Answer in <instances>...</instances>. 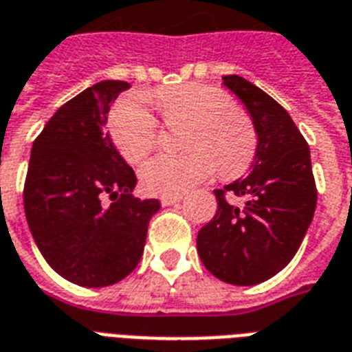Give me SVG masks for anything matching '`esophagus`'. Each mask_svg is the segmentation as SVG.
<instances>
[{"label":"esophagus","instance_id":"obj_1","mask_svg":"<svg viewBox=\"0 0 352 352\" xmlns=\"http://www.w3.org/2000/svg\"><path fill=\"white\" fill-rule=\"evenodd\" d=\"M179 201H183V196H162L160 197V203L164 207H169V205H177Z\"/></svg>","mask_w":352,"mask_h":352}]
</instances>
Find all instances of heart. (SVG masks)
<instances>
[{
    "mask_svg": "<svg viewBox=\"0 0 352 352\" xmlns=\"http://www.w3.org/2000/svg\"><path fill=\"white\" fill-rule=\"evenodd\" d=\"M153 104L168 126H186L181 155H160L140 169L143 188L155 196H179L207 177L241 175L254 162L257 132L252 117L231 96L207 83L158 91ZM110 136L124 160L142 162L158 142V121L143 104L123 100L110 116Z\"/></svg>",
    "mask_w": 352,
    "mask_h": 352,
    "instance_id": "heart-1",
    "label": "heart"
}]
</instances>
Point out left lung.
<instances>
[{"mask_svg": "<svg viewBox=\"0 0 352 352\" xmlns=\"http://www.w3.org/2000/svg\"><path fill=\"white\" fill-rule=\"evenodd\" d=\"M223 85L256 124L257 151L248 175L214 190L218 210L197 233L205 269L233 285L269 280L295 257L314 220L317 188L309 147L274 98L231 74Z\"/></svg>", "mask_w": 352, "mask_h": 352, "instance_id": "obj_1", "label": "left lung"}]
</instances>
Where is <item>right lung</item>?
Listing matches in <instances>:
<instances>
[{
	"label": "right lung",
	"mask_w": 352,
	"mask_h": 352,
	"mask_svg": "<svg viewBox=\"0 0 352 352\" xmlns=\"http://www.w3.org/2000/svg\"><path fill=\"white\" fill-rule=\"evenodd\" d=\"M129 82L104 80L70 98L33 143L23 209L37 248L82 287L121 282L142 259L158 199H138L134 169L104 126ZM112 199L110 206L102 197Z\"/></svg>",
	"instance_id": "1"
}]
</instances>
